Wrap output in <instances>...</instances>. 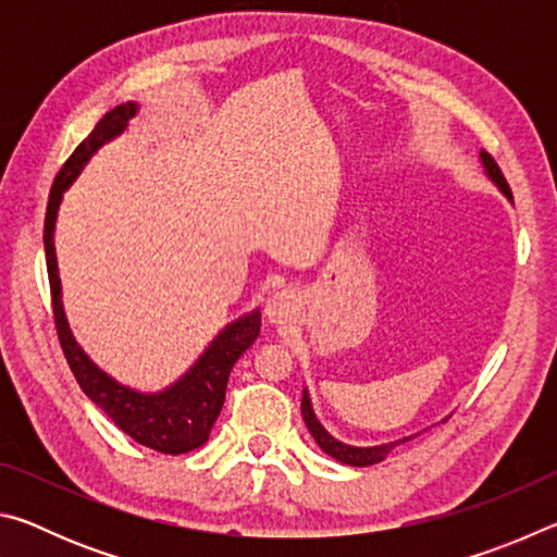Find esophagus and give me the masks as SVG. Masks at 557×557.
I'll return each instance as SVG.
<instances>
[{
  "label": "esophagus",
  "instance_id": "1",
  "mask_svg": "<svg viewBox=\"0 0 557 557\" xmlns=\"http://www.w3.org/2000/svg\"><path fill=\"white\" fill-rule=\"evenodd\" d=\"M297 295L295 289H277L272 292L265 301V317L272 324H287L297 312Z\"/></svg>",
  "mask_w": 557,
  "mask_h": 557
}]
</instances>
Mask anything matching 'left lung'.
I'll use <instances>...</instances> for the list:
<instances>
[{
	"label": "left lung",
	"mask_w": 557,
	"mask_h": 557,
	"mask_svg": "<svg viewBox=\"0 0 557 557\" xmlns=\"http://www.w3.org/2000/svg\"><path fill=\"white\" fill-rule=\"evenodd\" d=\"M479 162H482L486 176L492 178V182L498 186V191H502L508 201H513L511 188H508L506 178H504V174H502V169H498V164L494 162L492 154H486L484 149H482V152H479ZM301 418H305L307 430L312 432V437H314L317 445L322 447L329 457L344 461V465H348V467H371V465H379V461H383L385 457H388L395 447L414 437V435H410V437L393 440V442H385V445H375V447H354V445H346V442L336 440L334 435H329L326 428L322 425V422L317 420V414H314V410H312V400H309L307 388H305V393H301ZM442 422H445V420H442Z\"/></svg>",
	"instance_id": "left-lung-1"
}]
</instances>
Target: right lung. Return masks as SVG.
I'll return each mask as SVG.
<instances>
[{
    "label": "right lung",
    "instance_id": "obj_1",
    "mask_svg": "<svg viewBox=\"0 0 557 557\" xmlns=\"http://www.w3.org/2000/svg\"><path fill=\"white\" fill-rule=\"evenodd\" d=\"M137 110V102H122V106L106 112L96 129L75 147L69 162L55 174L44 223L46 268H49L55 332H59L65 361H69L83 393L139 445L162 451V455H186V451L201 447L209 440L213 422L223 408L225 385H228L233 363L243 356L245 348L252 346L260 334V309H252V312L238 317L235 322L225 324L182 379L166 385L164 391L143 393L117 383L98 363H92V358L75 342L69 319H65L63 312L59 262H55L53 233L63 191L78 178L83 166L90 162V157L102 145L112 143V139L127 129Z\"/></svg>",
    "mask_w": 557,
    "mask_h": 557
}]
</instances>
